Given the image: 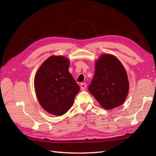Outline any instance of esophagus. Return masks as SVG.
I'll return each instance as SVG.
<instances>
[{
    "mask_svg": "<svg viewBox=\"0 0 156 156\" xmlns=\"http://www.w3.org/2000/svg\"><path fill=\"white\" fill-rule=\"evenodd\" d=\"M86 88H87V84H86L85 83H82L80 84V89L82 90H84Z\"/></svg>",
    "mask_w": 156,
    "mask_h": 156,
    "instance_id": "1",
    "label": "esophagus"
}]
</instances>
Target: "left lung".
Segmentation results:
<instances>
[{
    "label": "left lung",
    "instance_id": "obj_1",
    "mask_svg": "<svg viewBox=\"0 0 156 156\" xmlns=\"http://www.w3.org/2000/svg\"><path fill=\"white\" fill-rule=\"evenodd\" d=\"M129 82L123 66L111 54H102L95 62L94 76L88 90L101 107L113 109L125 102Z\"/></svg>",
    "mask_w": 156,
    "mask_h": 156
}]
</instances>
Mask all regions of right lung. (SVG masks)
Listing matches in <instances>:
<instances>
[{
    "mask_svg": "<svg viewBox=\"0 0 156 156\" xmlns=\"http://www.w3.org/2000/svg\"><path fill=\"white\" fill-rule=\"evenodd\" d=\"M69 60L63 55H51L41 65L35 76L36 96L49 113L61 116L74 103L80 87L68 68Z\"/></svg>",
    "mask_w": 156,
    "mask_h": 156,
    "instance_id": "add662e5",
    "label": "right lung"
}]
</instances>
